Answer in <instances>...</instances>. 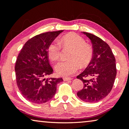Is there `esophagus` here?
Here are the masks:
<instances>
[{
    "mask_svg": "<svg viewBox=\"0 0 129 129\" xmlns=\"http://www.w3.org/2000/svg\"><path fill=\"white\" fill-rule=\"evenodd\" d=\"M71 78H67V77H65V78H63V80L64 81H71Z\"/></svg>",
    "mask_w": 129,
    "mask_h": 129,
    "instance_id": "34e87169",
    "label": "esophagus"
}]
</instances>
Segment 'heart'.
Masks as SVG:
<instances>
[{"instance_id":"heart-1","label":"heart","mask_w":129,"mask_h":129,"mask_svg":"<svg viewBox=\"0 0 129 129\" xmlns=\"http://www.w3.org/2000/svg\"><path fill=\"white\" fill-rule=\"evenodd\" d=\"M62 48L71 50L68 57L70 60L61 61L55 66L57 74L62 77H68L76 73L80 67H86L93 58V47L75 33H68L61 38L59 42L54 41L49 44L47 53L51 61H57L60 58Z\"/></svg>"}]
</instances>
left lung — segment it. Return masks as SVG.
I'll list each match as a JSON object with an SVG mask.
<instances>
[{
	"mask_svg": "<svg viewBox=\"0 0 129 129\" xmlns=\"http://www.w3.org/2000/svg\"><path fill=\"white\" fill-rule=\"evenodd\" d=\"M83 33L91 40L93 56L88 67L77 77L83 83L77 96L85 102H97L111 91L116 76V59L106 42L93 34Z\"/></svg>",
	"mask_w": 129,
	"mask_h": 129,
	"instance_id": "8db88e82",
	"label": "left lung"
}]
</instances>
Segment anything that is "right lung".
<instances>
[{"label":"right lung","mask_w":129,"mask_h":129,"mask_svg":"<svg viewBox=\"0 0 129 129\" xmlns=\"http://www.w3.org/2000/svg\"><path fill=\"white\" fill-rule=\"evenodd\" d=\"M62 30L38 34L29 39L21 48L15 65L16 83L23 96L34 103L50 101L56 93L62 78H44L53 74L48 61L49 44Z\"/></svg>","instance_id":"right-lung-1"}]
</instances>
